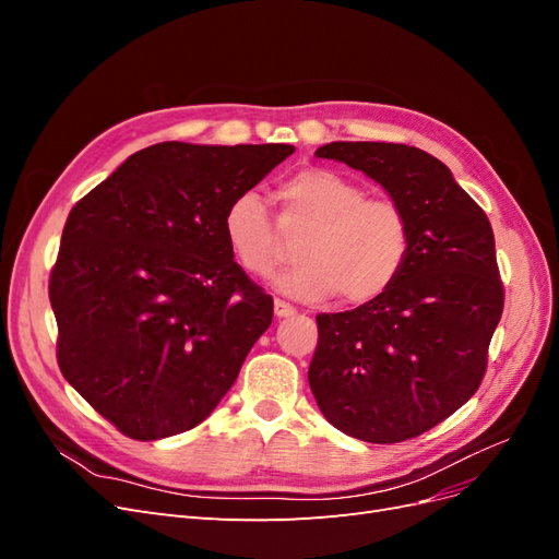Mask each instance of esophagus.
Here are the masks:
<instances>
[{
	"label": "esophagus",
	"instance_id": "esophagus-1",
	"mask_svg": "<svg viewBox=\"0 0 559 559\" xmlns=\"http://www.w3.org/2000/svg\"><path fill=\"white\" fill-rule=\"evenodd\" d=\"M292 314H296V308L294 306H289V302H284V300H275V317H292Z\"/></svg>",
	"mask_w": 559,
	"mask_h": 559
}]
</instances>
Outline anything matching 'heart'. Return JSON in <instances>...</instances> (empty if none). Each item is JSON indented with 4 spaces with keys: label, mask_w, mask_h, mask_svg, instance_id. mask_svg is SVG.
<instances>
[{
    "label": "heart",
    "mask_w": 559,
    "mask_h": 559,
    "mask_svg": "<svg viewBox=\"0 0 559 559\" xmlns=\"http://www.w3.org/2000/svg\"><path fill=\"white\" fill-rule=\"evenodd\" d=\"M277 195L282 228H310L296 251L300 263L275 280L282 294L298 300L341 294L349 306H361L392 289L413 249L408 214L399 202L366 198L364 186L324 167L296 173ZM222 228L242 270L261 280L273 273L282 242L257 191L228 202Z\"/></svg>",
    "instance_id": "obj_1"
}]
</instances>
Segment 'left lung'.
<instances>
[{"mask_svg":"<svg viewBox=\"0 0 559 559\" xmlns=\"http://www.w3.org/2000/svg\"><path fill=\"white\" fill-rule=\"evenodd\" d=\"M314 156L378 181L408 214L413 249L386 294L317 317L310 389L343 433L408 441L462 408L485 376L503 310L492 226L448 165L421 148L331 142Z\"/></svg>","mask_w":559,"mask_h":559,"instance_id":"left-lung-1","label":"left lung"}]
</instances>
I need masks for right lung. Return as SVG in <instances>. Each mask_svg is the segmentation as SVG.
Returning <instances> with one entry per match:
<instances>
[{
  "label": "right lung",
  "mask_w": 559,
  "mask_h": 559,
  "mask_svg": "<svg viewBox=\"0 0 559 559\" xmlns=\"http://www.w3.org/2000/svg\"><path fill=\"white\" fill-rule=\"evenodd\" d=\"M292 144L160 142L132 154L67 216L48 296L64 380L134 441L198 427L273 321L233 261L228 202Z\"/></svg>",
  "instance_id": "1"
}]
</instances>
